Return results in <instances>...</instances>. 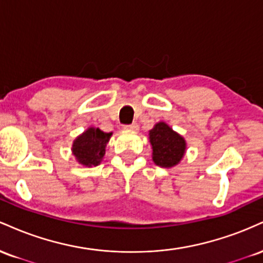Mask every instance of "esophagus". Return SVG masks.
I'll use <instances>...</instances> for the list:
<instances>
[{
	"mask_svg": "<svg viewBox=\"0 0 263 263\" xmlns=\"http://www.w3.org/2000/svg\"><path fill=\"white\" fill-rule=\"evenodd\" d=\"M125 129H129V131H137L138 129V125L136 122L131 123V125H126Z\"/></svg>",
	"mask_w": 263,
	"mask_h": 263,
	"instance_id": "obj_1",
	"label": "esophagus"
}]
</instances>
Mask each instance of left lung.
<instances>
[{
    "mask_svg": "<svg viewBox=\"0 0 263 263\" xmlns=\"http://www.w3.org/2000/svg\"><path fill=\"white\" fill-rule=\"evenodd\" d=\"M152 159L162 168H172L182 161L186 149L185 140L165 122L156 123L149 131Z\"/></svg>",
    "mask_w": 263,
    "mask_h": 263,
    "instance_id": "obj_1",
    "label": "left lung"
}]
</instances>
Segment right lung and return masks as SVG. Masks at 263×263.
<instances>
[{"label":"right lung","instance_id":"right-lung-1","mask_svg":"<svg viewBox=\"0 0 263 263\" xmlns=\"http://www.w3.org/2000/svg\"><path fill=\"white\" fill-rule=\"evenodd\" d=\"M112 132L106 134L100 128L89 127L73 142L71 152L77 161L85 167L99 165L105 156V147Z\"/></svg>","mask_w":263,"mask_h":263}]
</instances>
